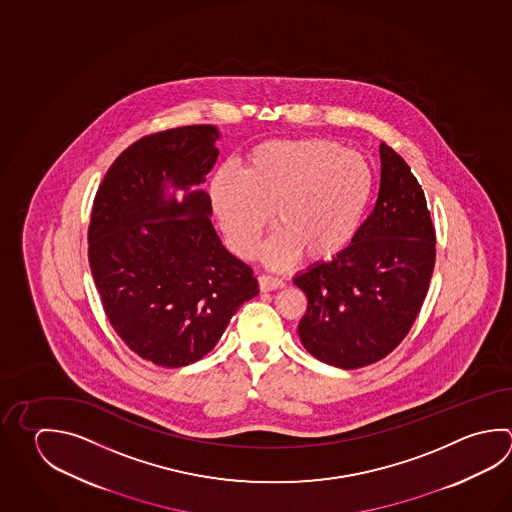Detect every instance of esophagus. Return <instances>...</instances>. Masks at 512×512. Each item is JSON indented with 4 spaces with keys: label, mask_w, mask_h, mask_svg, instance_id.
<instances>
[{
    "label": "esophagus",
    "mask_w": 512,
    "mask_h": 512,
    "mask_svg": "<svg viewBox=\"0 0 512 512\" xmlns=\"http://www.w3.org/2000/svg\"><path fill=\"white\" fill-rule=\"evenodd\" d=\"M258 283H260L261 292L281 289L285 285L283 279L274 278V276H269V274H261L260 278H258Z\"/></svg>",
    "instance_id": "34e87169"
}]
</instances>
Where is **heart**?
<instances>
[{"label": "heart", "mask_w": 512, "mask_h": 512, "mask_svg": "<svg viewBox=\"0 0 512 512\" xmlns=\"http://www.w3.org/2000/svg\"><path fill=\"white\" fill-rule=\"evenodd\" d=\"M373 193L368 160L325 139L269 140L252 149L240 177L220 173L211 202L227 242L251 260L270 213L279 229L263 245L272 269H287L301 254L332 260L352 243Z\"/></svg>", "instance_id": "heart-1"}]
</instances>
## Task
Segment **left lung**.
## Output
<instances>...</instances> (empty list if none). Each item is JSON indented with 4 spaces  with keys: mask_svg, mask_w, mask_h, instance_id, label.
Here are the masks:
<instances>
[{
    "mask_svg": "<svg viewBox=\"0 0 512 512\" xmlns=\"http://www.w3.org/2000/svg\"><path fill=\"white\" fill-rule=\"evenodd\" d=\"M435 227L415 175L381 144V187L352 243L299 272L308 299L298 334L319 361L355 370L391 354L419 316L435 269Z\"/></svg>",
    "mask_w": 512,
    "mask_h": 512,
    "instance_id": "obj_1",
    "label": "left lung"
}]
</instances>
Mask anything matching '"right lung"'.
<instances>
[{"instance_id":"1","label":"right lung","mask_w":512,"mask_h":512,"mask_svg":"<svg viewBox=\"0 0 512 512\" xmlns=\"http://www.w3.org/2000/svg\"><path fill=\"white\" fill-rule=\"evenodd\" d=\"M218 139L211 124L142 137L115 158L93 200L88 260L104 312L130 350L164 368L209 354L260 292L251 267L223 247L198 187Z\"/></svg>"}]
</instances>
